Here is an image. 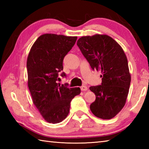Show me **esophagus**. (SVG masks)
I'll return each instance as SVG.
<instances>
[{"mask_svg":"<svg viewBox=\"0 0 149 149\" xmlns=\"http://www.w3.org/2000/svg\"><path fill=\"white\" fill-rule=\"evenodd\" d=\"M81 91H86L88 90V87L86 86H84V85H83V86H81Z\"/></svg>","mask_w":149,"mask_h":149,"instance_id":"obj_1","label":"esophagus"}]
</instances>
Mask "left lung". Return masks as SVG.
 I'll use <instances>...</instances> for the list:
<instances>
[{"mask_svg": "<svg viewBox=\"0 0 149 149\" xmlns=\"http://www.w3.org/2000/svg\"><path fill=\"white\" fill-rule=\"evenodd\" d=\"M77 45L93 70L102 72L101 85L91 86L95 94L90 109L99 118L111 119L124 106L131 84L127 59L111 37L95 34L83 36Z\"/></svg>", "mask_w": 149, "mask_h": 149, "instance_id": "1", "label": "left lung"}]
</instances>
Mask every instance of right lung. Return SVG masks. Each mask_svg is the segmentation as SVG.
<instances>
[{
	"label": "right lung",
	"mask_w": 149,
	"mask_h": 149,
	"mask_svg": "<svg viewBox=\"0 0 149 149\" xmlns=\"http://www.w3.org/2000/svg\"><path fill=\"white\" fill-rule=\"evenodd\" d=\"M77 36L54 34L40 36L31 47L27 61L28 87L33 103L47 122L57 123L68 116L70 102L79 95V88L57 83L63 69L65 56L72 49ZM66 77L65 72L61 74Z\"/></svg>",
	"instance_id": "1"
}]
</instances>
